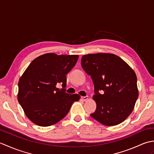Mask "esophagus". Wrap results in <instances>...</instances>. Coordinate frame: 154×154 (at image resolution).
<instances>
[{
	"mask_svg": "<svg viewBox=\"0 0 154 154\" xmlns=\"http://www.w3.org/2000/svg\"><path fill=\"white\" fill-rule=\"evenodd\" d=\"M88 99H89V97L85 96V97H81V100L83 101H87Z\"/></svg>",
	"mask_w": 154,
	"mask_h": 154,
	"instance_id": "esophagus-1",
	"label": "esophagus"
}]
</instances>
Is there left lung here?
I'll use <instances>...</instances> for the list:
<instances>
[{
	"label": "left lung",
	"mask_w": 154,
	"mask_h": 154,
	"mask_svg": "<svg viewBox=\"0 0 154 154\" xmlns=\"http://www.w3.org/2000/svg\"><path fill=\"white\" fill-rule=\"evenodd\" d=\"M81 66L94 85L97 104L91 116L103 125L115 126L125 120L138 97L135 72L122 59L112 54L85 55ZM102 90L103 93H98Z\"/></svg>",
	"instance_id": "obj_1"
}]
</instances>
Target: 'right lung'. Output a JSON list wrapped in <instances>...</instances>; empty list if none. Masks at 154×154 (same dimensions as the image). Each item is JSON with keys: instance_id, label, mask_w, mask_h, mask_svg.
Returning a JSON list of instances; mask_svg holds the SVG:
<instances>
[{"instance_id": "obj_1", "label": "right lung", "mask_w": 154, "mask_h": 154, "mask_svg": "<svg viewBox=\"0 0 154 154\" xmlns=\"http://www.w3.org/2000/svg\"><path fill=\"white\" fill-rule=\"evenodd\" d=\"M78 55L45 54L35 58L20 78L18 100L26 115L40 126L56 124L67 115L78 94L65 93L66 75L76 64ZM61 83L63 89L56 87Z\"/></svg>"}]
</instances>
